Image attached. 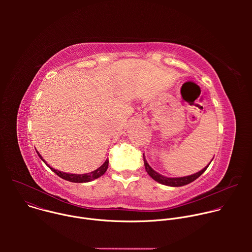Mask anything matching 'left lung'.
<instances>
[{
  "label": "left lung",
  "mask_w": 252,
  "mask_h": 252,
  "mask_svg": "<svg viewBox=\"0 0 252 252\" xmlns=\"http://www.w3.org/2000/svg\"><path fill=\"white\" fill-rule=\"evenodd\" d=\"M213 159V158H212ZM211 159V160H212ZM143 162H145V167H146V170L147 172L149 173V175L155 179L156 182L161 184V185H164V186H167V187H183V186H186V185H189L190 183H192L193 181H195V179L197 177H199L205 170L206 168L208 167V165L210 163L207 164V166H205L204 168H202L200 171L196 172V173H193L191 175H188V176H183V177H166L164 175H161L159 174L158 172H157L147 161L146 159V157H145V154H143ZM211 162V161H210Z\"/></svg>",
  "instance_id": "obj_1"
}]
</instances>
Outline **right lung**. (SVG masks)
Segmentation results:
<instances>
[{"mask_svg": "<svg viewBox=\"0 0 252 252\" xmlns=\"http://www.w3.org/2000/svg\"><path fill=\"white\" fill-rule=\"evenodd\" d=\"M37 151V150H35ZM38 156L41 158V159L57 174L59 175L61 178L64 179V181H67V182H70V183H78V184H81V183H90L92 181H94V179L95 178H98L100 177L101 175H103V173L106 171L107 169V166H109V159H105V161L98 167L96 168L95 170L90 172V173H84V174H75V173H67V172H63V171H60L58 169H55L53 167H51L47 162L46 160L42 158V156L37 152Z\"/></svg>", "mask_w": 252, "mask_h": 252, "instance_id": "right-lung-1", "label": "right lung"}]
</instances>
